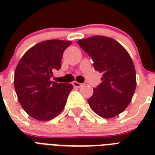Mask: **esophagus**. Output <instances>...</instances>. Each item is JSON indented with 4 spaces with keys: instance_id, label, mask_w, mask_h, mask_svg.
I'll list each match as a JSON object with an SVG mask.
<instances>
[{
    "instance_id": "1",
    "label": "esophagus",
    "mask_w": 155,
    "mask_h": 155,
    "mask_svg": "<svg viewBox=\"0 0 155 155\" xmlns=\"http://www.w3.org/2000/svg\"><path fill=\"white\" fill-rule=\"evenodd\" d=\"M72 84L75 87H80L83 85L82 84H80V83L77 82V81H74V82L72 83Z\"/></svg>"
}]
</instances>
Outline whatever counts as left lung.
<instances>
[{
  "label": "left lung",
  "mask_w": 155,
  "mask_h": 155,
  "mask_svg": "<svg viewBox=\"0 0 155 155\" xmlns=\"http://www.w3.org/2000/svg\"><path fill=\"white\" fill-rule=\"evenodd\" d=\"M77 42L92 57L95 70L103 73L102 82L93 88L88 99L90 107L104 118L119 115L130 104L137 85L130 54L116 40L105 36H92Z\"/></svg>",
  "instance_id": "8db88e82"
}]
</instances>
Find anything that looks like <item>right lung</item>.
I'll return each instance as SVG.
<instances>
[{
	"label": "right lung",
	"instance_id": "right-lung-1",
	"mask_svg": "<svg viewBox=\"0 0 155 155\" xmlns=\"http://www.w3.org/2000/svg\"><path fill=\"white\" fill-rule=\"evenodd\" d=\"M71 41H43L28 50L18 62L14 73V87L19 103L28 115L45 121L63 111L71 84L50 80L54 70L61 68L63 51Z\"/></svg>",
	"mask_w": 155,
	"mask_h": 155
}]
</instances>
